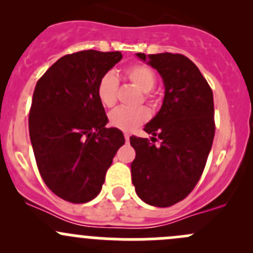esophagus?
I'll return each mask as SVG.
<instances>
[{"label": "esophagus", "instance_id": "34e87169", "mask_svg": "<svg viewBox=\"0 0 253 253\" xmlns=\"http://www.w3.org/2000/svg\"><path fill=\"white\" fill-rule=\"evenodd\" d=\"M129 137H131V134H129V133H125V139H126V142L129 141Z\"/></svg>", "mask_w": 253, "mask_h": 253}]
</instances>
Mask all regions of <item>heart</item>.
<instances>
[{
  "label": "heart",
  "instance_id": "b5f03b06",
  "mask_svg": "<svg viewBox=\"0 0 253 253\" xmlns=\"http://www.w3.org/2000/svg\"><path fill=\"white\" fill-rule=\"evenodd\" d=\"M125 76L137 86L139 90L145 93L148 98V93L153 90L157 83V77L152 68L144 65L129 66L125 70ZM117 88H119V79L112 72H108L99 79L96 86L98 99L105 108H111L116 104L117 100ZM149 117V111L145 108H117L109 114V122L112 127L119 128L121 131H132L136 127L144 124Z\"/></svg>",
  "mask_w": 253,
  "mask_h": 253
}]
</instances>
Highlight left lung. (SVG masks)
<instances>
[{"instance_id":"8db88e82","label":"left lung","mask_w":253,"mask_h":253,"mask_svg":"<svg viewBox=\"0 0 253 253\" xmlns=\"http://www.w3.org/2000/svg\"><path fill=\"white\" fill-rule=\"evenodd\" d=\"M158 71L164 83V99L158 114L144 126L148 138L132 136L136 159L132 182L143 202L170 207L193 190L205 170L213 144V93L197 66L180 53H136ZM157 136L156 139L155 137Z\"/></svg>"}]
</instances>
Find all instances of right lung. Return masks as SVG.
I'll return each mask as SVG.
<instances>
[{"label":"right lung","mask_w":253,"mask_h":253,"mask_svg":"<svg viewBox=\"0 0 253 253\" xmlns=\"http://www.w3.org/2000/svg\"><path fill=\"white\" fill-rule=\"evenodd\" d=\"M122 53L85 50L61 57L38 81L29 114V134L38 169L55 195L85 203L101 191L124 133L106 128L96 94L99 79Z\"/></svg>","instance_id":"1"}]
</instances>
